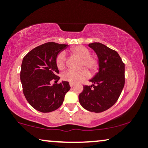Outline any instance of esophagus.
Returning <instances> with one entry per match:
<instances>
[{
	"instance_id": "obj_1",
	"label": "esophagus",
	"mask_w": 148,
	"mask_h": 148,
	"mask_svg": "<svg viewBox=\"0 0 148 148\" xmlns=\"http://www.w3.org/2000/svg\"><path fill=\"white\" fill-rule=\"evenodd\" d=\"M69 85H70V87L71 88H73L74 86V85L73 84H69Z\"/></svg>"
}]
</instances>
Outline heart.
I'll return each mask as SVG.
<instances>
[{
  "label": "heart",
  "instance_id": "b5f03b06",
  "mask_svg": "<svg viewBox=\"0 0 148 148\" xmlns=\"http://www.w3.org/2000/svg\"><path fill=\"white\" fill-rule=\"evenodd\" d=\"M71 54L81 59L80 67L84 66L90 69L92 73H95L99 69V61L95 57L90 56V51L83 46H77L70 49ZM56 65L60 70L65 68V58L63 53H61L56 58ZM90 73L86 68H82L79 71H68L63 74V79L73 84L81 83L88 79Z\"/></svg>",
  "mask_w": 148,
  "mask_h": 148
}]
</instances>
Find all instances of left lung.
I'll list each match as a JSON object with an SVG mask.
<instances>
[{
	"instance_id": "left-lung-1",
	"label": "left lung",
	"mask_w": 148,
	"mask_h": 148,
	"mask_svg": "<svg viewBox=\"0 0 148 148\" xmlns=\"http://www.w3.org/2000/svg\"><path fill=\"white\" fill-rule=\"evenodd\" d=\"M88 47L95 52L99 61L98 72L79 95L80 104L87 111L101 113L114 105L125 86V64L118 52L99 42Z\"/></svg>"
}]
</instances>
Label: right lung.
<instances>
[{"label": "right lung", "instance_id": "1", "mask_svg": "<svg viewBox=\"0 0 148 148\" xmlns=\"http://www.w3.org/2000/svg\"><path fill=\"white\" fill-rule=\"evenodd\" d=\"M67 47L48 42L35 47L23 58L20 73L23 92L28 102L37 111L49 113L58 109L70 90L67 81L50 84L53 79H60L56 58Z\"/></svg>", "mask_w": 148, "mask_h": 148}]
</instances>
